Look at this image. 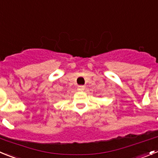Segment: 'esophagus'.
<instances>
[{"label": "esophagus", "mask_w": 158, "mask_h": 158, "mask_svg": "<svg viewBox=\"0 0 158 158\" xmlns=\"http://www.w3.org/2000/svg\"><path fill=\"white\" fill-rule=\"evenodd\" d=\"M85 89V86H78V90L79 91H83Z\"/></svg>", "instance_id": "1"}]
</instances>
